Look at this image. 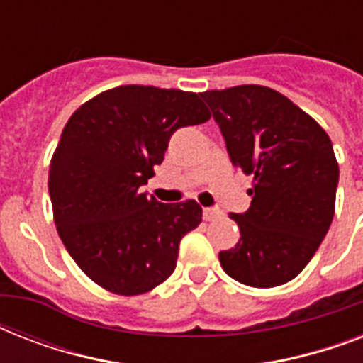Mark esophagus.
Instances as JSON below:
<instances>
[{"label": "esophagus", "mask_w": 363, "mask_h": 363, "mask_svg": "<svg viewBox=\"0 0 363 363\" xmlns=\"http://www.w3.org/2000/svg\"><path fill=\"white\" fill-rule=\"evenodd\" d=\"M222 211L218 207H207L203 209V218L205 220H216V218H220Z\"/></svg>", "instance_id": "obj_1"}]
</instances>
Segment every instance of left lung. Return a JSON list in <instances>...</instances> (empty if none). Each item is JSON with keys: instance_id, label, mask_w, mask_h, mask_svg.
<instances>
[{"instance_id": "left-lung-1", "label": "left lung", "mask_w": 363, "mask_h": 363, "mask_svg": "<svg viewBox=\"0 0 363 363\" xmlns=\"http://www.w3.org/2000/svg\"><path fill=\"white\" fill-rule=\"evenodd\" d=\"M232 164L252 175L250 209L232 213L238 245L218 254L241 284L281 286L298 277L335 213L339 164L322 125L286 96L259 84L207 90Z\"/></svg>"}]
</instances>
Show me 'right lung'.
Wrapping results in <instances>:
<instances>
[{
    "instance_id": "add662e5",
    "label": "right lung",
    "mask_w": 363,
    "mask_h": 363,
    "mask_svg": "<svg viewBox=\"0 0 363 363\" xmlns=\"http://www.w3.org/2000/svg\"><path fill=\"white\" fill-rule=\"evenodd\" d=\"M201 94L116 86L71 115L48 167L54 224L75 264L96 284L139 296L169 279L179 242L201 207L160 203L139 188L164 162L173 131L203 124Z\"/></svg>"
}]
</instances>
